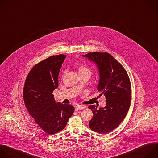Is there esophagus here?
Wrapping results in <instances>:
<instances>
[{
  "label": "esophagus",
  "instance_id": "esophagus-1",
  "mask_svg": "<svg viewBox=\"0 0 158 158\" xmlns=\"http://www.w3.org/2000/svg\"><path fill=\"white\" fill-rule=\"evenodd\" d=\"M85 109V106H76L75 108V110L76 111H78V110H83Z\"/></svg>",
  "mask_w": 158,
  "mask_h": 158
}]
</instances>
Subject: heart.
<instances>
[{"instance_id": "1", "label": "heart", "mask_w": 158, "mask_h": 158, "mask_svg": "<svg viewBox=\"0 0 158 158\" xmlns=\"http://www.w3.org/2000/svg\"><path fill=\"white\" fill-rule=\"evenodd\" d=\"M78 71H79V74H81V73H89L90 74L91 73V70L89 68L85 66H79L78 67ZM64 74V73H63V75Z\"/></svg>"}]
</instances>
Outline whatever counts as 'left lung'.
Listing matches in <instances>:
<instances>
[{"label": "left lung", "instance_id": "left-lung-1", "mask_svg": "<svg viewBox=\"0 0 158 158\" xmlns=\"http://www.w3.org/2000/svg\"><path fill=\"white\" fill-rule=\"evenodd\" d=\"M82 56L97 64L100 77L97 90L106 97L105 107L97 110L95 105L89 107L93 113L89 127L97 133H107L116 128L128 112L131 100L130 81L125 68L108 52H89Z\"/></svg>", "mask_w": 158, "mask_h": 158}]
</instances>
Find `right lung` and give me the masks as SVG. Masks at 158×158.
<instances>
[{"mask_svg":"<svg viewBox=\"0 0 158 158\" xmlns=\"http://www.w3.org/2000/svg\"><path fill=\"white\" fill-rule=\"evenodd\" d=\"M66 57L51 56L35 64L24 84L26 108L38 125L49 135L62 131L74 112L71 105L56 102L52 94L58 87L59 72Z\"/></svg>","mask_w":158,"mask_h":158,"instance_id":"right-lung-1","label":"right lung"}]
</instances>
